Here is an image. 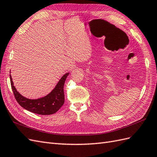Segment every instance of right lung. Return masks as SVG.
<instances>
[{"mask_svg": "<svg viewBox=\"0 0 157 157\" xmlns=\"http://www.w3.org/2000/svg\"><path fill=\"white\" fill-rule=\"evenodd\" d=\"M68 75L69 73H67L62 76L54 89L49 94L45 97L37 99H28L19 94L14 86L13 79L10 75L11 87L13 91L15 99H17L19 105L24 109L39 115H52L56 113L63 105L64 99H65L63 86Z\"/></svg>", "mask_w": 157, "mask_h": 157, "instance_id": "obj_1", "label": "right lung"}]
</instances>
